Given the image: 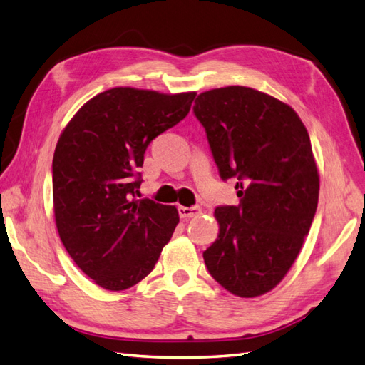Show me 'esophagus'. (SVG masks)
Returning <instances> with one entry per match:
<instances>
[{
  "label": "esophagus",
  "instance_id": "esophagus-1",
  "mask_svg": "<svg viewBox=\"0 0 365 365\" xmlns=\"http://www.w3.org/2000/svg\"><path fill=\"white\" fill-rule=\"evenodd\" d=\"M202 213V208L200 207H178V215H180V218H195V216H199Z\"/></svg>",
  "mask_w": 365,
  "mask_h": 365
}]
</instances>
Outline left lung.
<instances>
[{"label":"left lung","mask_w":365,"mask_h":365,"mask_svg":"<svg viewBox=\"0 0 365 365\" xmlns=\"http://www.w3.org/2000/svg\"><path fill=\"white\" fill-rule=\"evenodd\" d=\"M222 180L240 204L218 207L220 234L204 251L208 273L240 298L265 294L297 260L319 204L311 139L290 105L245 86L210 89L192 106Z\"/></svg>","instance_id":"left-lung-1"}]
</instances>
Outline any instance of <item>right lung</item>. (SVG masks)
<instances>
[{
    "label": "right lung",
    "mask_w": 365,
    "mask_h": 365,
    "mask_svg": "<svg viewBox=\"0 0 365 365\" xmlns=\"http://www.w3.org/2000/svg\"><path fill=\"white\" fill-rule=\"evenodd\" d=\"M196 92L114 88L84 103L53 157V210L61 242L84 274L106 290L150 273L178 224L175 205L136 199L152 139L187 118ZM139 175V174H138Z\"/></svg>",
    "instance_id": "obj_1"
}]
</instances>
